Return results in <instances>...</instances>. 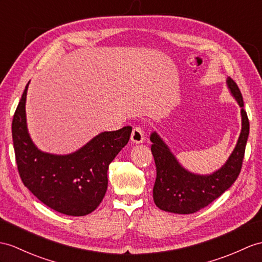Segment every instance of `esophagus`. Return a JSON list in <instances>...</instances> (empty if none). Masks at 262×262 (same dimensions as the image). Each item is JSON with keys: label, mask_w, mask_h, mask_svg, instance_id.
Listing matches in <instances>:
<instances>
[{"label": "esophagus", "mask_w": 262, "mask_h": 262, "mask_svg": "<svg viewBox=\"0 0 262 262\" xmlns=\"http://www.w3.org/2000/svg\"><path fill=\"white\" fill-rule=\"evenodd\" d=\"M144 140V132L140 126H136L131 133V141L133 143H142Z\"/></svg>", "instance_id": "esophagus-1"}]
</instances>
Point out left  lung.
Masks as SVG:
<instances>
[{
  "label": "left lung",
  "mask_w": 262,
  "mask_h": 262,
  "mask_svg": "<svg viewBox=\"0 0 262 262\" xmlns=\"http://www.w3.org/2000/svg\"><path fill=\"white\" fill-rule=\"evenodd\" d=\"M227 85L241 107L242 127L237 145L230 157L213 173L200 176L186 170L158 133H151V152L157 167L153 200L159 209L179 214L194 213L219 198L237 180L249 136V120L237 83L228 78Z\"/></svg>",
  "instance_id": "1"
}]
</instances>
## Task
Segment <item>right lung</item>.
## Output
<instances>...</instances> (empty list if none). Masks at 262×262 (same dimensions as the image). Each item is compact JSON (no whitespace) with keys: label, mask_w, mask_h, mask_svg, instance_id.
Here are the masks:
<instances>
[{"label":"right lung","mask_w":262,"mask_h":262,"mask_svg":"<svg viewBox=\"0 0 262 262\" xmlns=\"http://www.w3.org/2000/svg\"><path fill=\"white\" fill-rule=\"evenodd\" d=\"M29 83L12 121L15 160L22 182L57 212L74 216L91 213L103 200L109 164L129 142L132 127L101 132L70 155L42 152L28 131L25 102Z\"/></svg>","instance_id":"1"}]
</instances>
